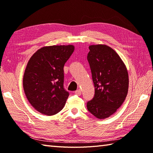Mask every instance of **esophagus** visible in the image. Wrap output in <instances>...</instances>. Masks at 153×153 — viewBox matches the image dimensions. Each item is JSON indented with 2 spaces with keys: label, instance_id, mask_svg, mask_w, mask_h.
Returning a JSON list of instances; mask_svg holds the SVG:
<instances>
[{
  "label": "esophagus",
  "instance_id": "34e87169",
  "mask_svg": "<svg viewBox=\"0 0 153 153\" xmlns=\"http://www.w3.org/2000/svg\"><path fill=\"white\" fill-rule=\"evenodd\" d=\"M75 94H76V95H77V96H80L81 95V90H80L79 89H78V90H76V91H75Z\"/></svg>",
  "mask_w": 153,
  "mask_h": 153
}]
</instances>
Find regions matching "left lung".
<instances>
[{
  "mask_svg": "<svg viewBox=\"0 0 153 153\" xmlns=\"http://www.w3.org/2000/svg\"><path fill=\"white\" fill-rule=\"evenodd\" d=\"M88 54L94 86V95L87 102L90 113L105 119L116 112L128 94L129 79L127 69L117 53L106 45L89 46Z\"/></svg>",
  "mask_w": 153,
  "mask_h": 153,
  "instance_id": "8db88e82",
  "label": "left lung"
}]
</instances>
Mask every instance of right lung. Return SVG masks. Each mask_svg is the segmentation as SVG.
<instances>
[{"label":"right lung","instance_id":"1","mask_svg":"<svg viewBox=\"0 0 153 153\" xmlns=\"http://www.w3.org/2000/svg\"><path fill=\"white\" fill-rule=\"evenodd\" d=\"M74 51L72 45L46 46L28 61L23 79L25 94L44 115H55L64 107L69 94L64 87L63 67Z\"/></svg>","mask_w":153,"mask_h":153}]
</instances>
